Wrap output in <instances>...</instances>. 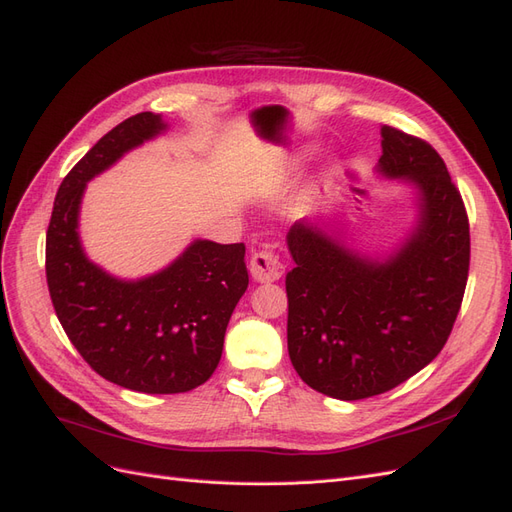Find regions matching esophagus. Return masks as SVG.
Masks as SVG:
<instances>
[{"label": "esophagus", "mask_w": 512, "mask_h": 512, "mask_svg": "<svg viewBox=\"0 0 512 512\" xmlns=\"http://www.w3.org/2000/svg\"><path fill=\"white\" fill-rule=\"evenodd\" d=\"M250 275L254 277V282H258V284L275 282L284 275V265L273 250H260L250 260Z\"/></svg>", "instance_id": "esophagus-1"}]
</instances>
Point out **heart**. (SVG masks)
Masks as SVG:
<instances>
[{"label": "heart", "mask_w": 512, "mask_h": 512, "mask_svg": "<svg viewBox=\"0 0 512 512\" xmlns=\"http://www.w3.org/2000/svg\"><path fill=\"white\" fill-rule=\"evenodd\" d=\"M301 160H303V156H292V158H290V162H288V166H290V168H294V166H297Z\"/></svg>", "instance_id": "obj_1"}]
</instances>
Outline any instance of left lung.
I'll list each match as a JSON object with an SVG mask.
<instances>
[{
	"label": "left lung",
	"instance_id": "1",
	"mask_svg": "<svg viewBox=\"0 0 512 512\" xmlns=\"http://www.w3.org/2000/svg\"><path fill=\"white\" fill-rule=\"evenodd\" d=\"M376 173L414 190V222L389 254H369L324 218L299 220L286 243L288 354L301 380L333 399L395 389L444 348L470 267V226L438 151L382 126Z\"/></svg>",
	"mask_w": 512,
	"mask_h": 512
}]
</instances>
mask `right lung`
<instances>
[{
    "instance_id": "add662e5",
    "label": "right lung",
    "mask_w": 512,
    "mask_h": 512,
    "mask_svg": "<svg viewBox=\"0 0 512 512\" xmlns=\"http://www.w3.org/2000/svg\"><path fill=\"white\" fill-rule=\"evenodd\" d=\"M166 132L162 115L138 113L104 134L59 185L46 230V282L72 346L104 380L149 395L185 393L211 378L250 284L243 243L194 239L136 280L89 260L79 232L87 183Z\"/></svg>"
}]
</instances>
